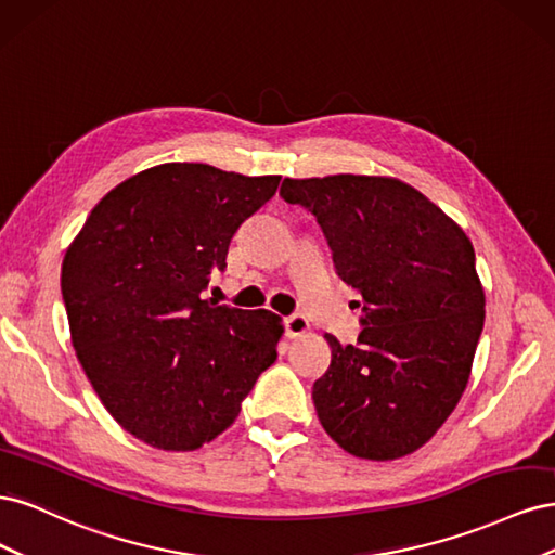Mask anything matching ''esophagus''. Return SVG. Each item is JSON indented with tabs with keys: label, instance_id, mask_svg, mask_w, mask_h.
Masks as SVG:
<instances>
[{
	"label": "esophagus",
	"instance_id": "esophagus-1",
	"mask_svg": "<svg viewBox=\"0 0 555 555\" xmlns=\"http://www.w3.org/2000/svg\"><path fill=\"white\" fill-rule=\"evenodd\" d=\"M308 328H310V322L306 314L294 312L289 317H284V335H287V338H298V335H304Z\"/></svg>",
	"mask_w": 555,
	"mask_h": 555
}]
</instances>
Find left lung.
Instances as JSON below:
<instances>
[{
	"label": "left lung",
	"mask_w": 555,
	"mask_h": 555,
	"mask_svg": "<svg viewBox=\"0 0 555 555\" xmlns=\"http://www.w3.org/2000/svg\"><path fill=\"white\" fill-rule=\"evenodd\" d=\"M280 196L317 217L335 273L361 294L357 345L326 333L331 365L312 386L319 422L359 459L408 456L465 391L483 328L475 247L393 178H284Z\"/></svg>",
	"instance_id": "left-lung-1"
}]
</instances>
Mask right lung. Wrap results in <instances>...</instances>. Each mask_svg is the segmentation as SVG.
Returning a JSON list of instances; mask_svg holds the SVG:
<instances>
[{
  "label": "right lung",
  "mask_w": 555,
  "mask_h": 555,
  "mask_svg": "<svg viewBox=\"0 0 555 555\" xmlns=\"http://www.w3.org/2000/svg\"><path fill=\"white\" fill-rule=\"evenodd\" d=\"M280 184L210 164H159L111 190L62 263L72 343L96 396L166 451L215 440L278 359L282 317L204 300L233 233Z\"/></svg>",
  "instance_id": "1"
}]
</instances>
